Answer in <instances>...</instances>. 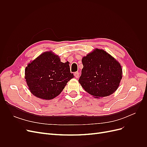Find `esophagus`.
Wrapping results in <instances>:
<instances>
[{"mask_svg": "<svg viewBox=\"0 0 147 147\" xmlns=\"http://www.w3.org/2000/svg\"><path fill=\"white\" fill-rule=\"evenodd\" d=\"M79 75H80V74L78 72H76L74 73V76L76 77L77 78H78L79 77Z\"/></svg>", "mask_w": 147, "mask_h": 147, "instance_id": "34e87169", "label": "esophagus"}]
</instances>
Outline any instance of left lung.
I'll return each instance as SVG.
<instances>
[{
    "instance_id": "obj_1",
    "label": "left lung",
    "mask_w": 147,
    "mask_h": 147,
    "mask_svg": "<svg viewBox=\"0 0 147 147\" xmlns=\"http://www.w3.org/2000/svg\"><path fill=\"white\" fill-rule=\"evenodd\" d=\"M82 61L83 68L78 82L89 94L100 98L117 90L122 78L121 66L108 53L96 48Z\"/></svg>"
}]
</instances>
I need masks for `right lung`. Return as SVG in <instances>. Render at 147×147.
Instances as JSON below:
<instances>
[{
  "instance_id": "obj_1",
  "label": "right lung",
  "mask_w": 147,
  "mask_h": 147,
  "mask_svg": "<svg viewBox=\"0 0 147 147\" xmlns=\"http://www.w3.org/2000/svg\"><path fill=\"white\" fill-rule=\"evenodd\" d=\"M68 63L61 62L51 51L42 53L25 69V79L31 93L38 98L50 100L58 96L70 79Z\"/></svg>"
}]
</instances>
